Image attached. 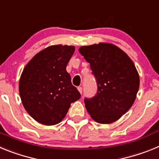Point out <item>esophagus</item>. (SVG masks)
<instances>
[{"label":"esophagus","instance_id":"1","mask_svg":"<svg viewBox=\"0 0 159 159\" xmlns=\"http://www.w3.org/2000/svg\"><path fill=\"white\" fill-rule=\"evenodd\" d=\"M78 91L80 92L81 94H82V92H83V88H82V87H78Z\"/></svg>","mask_w":159,"mask_h":159}]
</instances>
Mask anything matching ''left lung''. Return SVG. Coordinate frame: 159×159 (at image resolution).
I'll return each mask as SVG.
<instances>
[{
  "label": "left lung",
  "instance_id": "8db88e82",
  "mask_svg": "<svg viewBox=\"0 0 159 159\" xmlns=\"http://www.w3.org/2000/svg\"><path fill=\"white\" fill-rule=\"evenodd\" d=\"M96 80V95L85 98L91 117L99 123L116 121L131 107L139 88L134 63L123 50L107 43L80 48Z\"/></svg>",
  "mask_w": 159,
  "mask_h": 159
}]
</instances>
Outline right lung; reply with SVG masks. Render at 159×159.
Segmentation results:
<instances>
[{"mask_svg": "<svg viewBox=\"0 0 159 159\" xmlns=\"http://www.w3.org/2000/svg\"><path fill=\"white\" fill-rule=\"evenodd\" d=\"M74 52V46H50L37 53L24 68L19 83L20 99L25 110L40 123H59L71 102L80 98L66 71Z\"/></svg>", "mask_w": 159, "mask_h": 159, "instance_id": "1", "label": "right lung"}]
</instances>
